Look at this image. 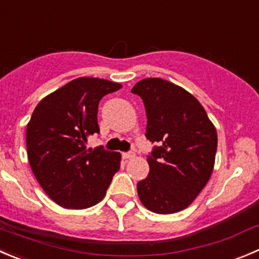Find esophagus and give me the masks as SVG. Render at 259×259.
<instances>
[{
	"mask_svg": "<svg viewBox=\"0 0 259 259\" xmlns=\"http://www.w3.org/2000/svg\"><path fill=\"white\" fill-rule=\"evenodd\" d=\"M124 158L125 159H133V158L135 157V153L134 152H126V153H124Z\"/></svg>",
	"mask_w": 259,
	"mask_h": 259,
	"instance_id": "1",
	"label": "esophagus"
}]
</instances>
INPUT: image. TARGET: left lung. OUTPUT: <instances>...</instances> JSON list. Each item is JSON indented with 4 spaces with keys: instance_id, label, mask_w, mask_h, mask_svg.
Wrapping results in <instances>:
<instances>
[{
    "instance_id": "obj_1",
    "label": "left lung",
    "mask_w": 259,
    "mask_h": 259,
    "mask_svg": "<svg viewBox=\"0 0 259 259\" xmlns=\"http://www.w3.org/2000/svg\"><path fill=\"white\" fill-rule=\"evenodd\" d=\"M132 92L144 102L145 137L155 144L147 159L148 177L137 186L140 201L157 214L181 211L210 180L217 130L201 104L182 87L144 78Z\"/></svg>"
}]
</instances>
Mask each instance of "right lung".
<instances>
[{
	"label": "right lung",
	"mask_w": 259,
	"mask_h": 259,
	"mask_svg": "<svg viewBox=\"0 0 259 259\" xmlns=\"http://www.w3.org/2000/svg\"><path fill=\"white\" fill-rule=\"evenodd\" d=\"M121 84L81 77L37 104L26 127L27 158L48 196L66 209H87L101 201L120 168L121 155L102 145L87 149L99 134V104Z\"/></svg>",
	"instance_id": "1"
}]
</instances>
